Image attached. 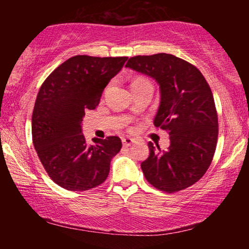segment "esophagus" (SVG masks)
<instances>
[{"label": "esophagus", "instance_id": "esophagus-1", "mask_svg": "<svg viewBox=\"0 0 249 249\" xmlns=\"http://www.w3.org/2000/svg\"><path fill=\"white\" fill-rule=\"evenodd\" d=\"M134 142H135V139H132V138H129V137L122 138V144H124V146H125V147L131 146Z\"/></svg>", "mask_w": 249, "mask_h": 249}]
</instances>
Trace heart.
<instances>
[{
	"instance_id": "b5f03b06",
	"label": "heart",
	"mask_w": 249,
	"mask_h": 249,
	"mask_svg": "<svg viewBox=\"0 0 249 249\" xmlns=\"http://www.w3.org/2000/svg\"><path fill=\"white\" fill-rule=\"evenodd\" d=\"M142 83H147V80L146 79H144V78H136V79L132 81V84H131V86L132 85H136V84H142Z\"/></svg>"
}]
</instances>
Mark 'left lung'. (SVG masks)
<instances>
[{"label":"left lung","mask_w":249,"mask_h":249,"mask_svg":"<svg viewBox=\"0 0 249 249\" xmlns=\"http://www.w3.org/2000/svg\"><path fill=\"white\" fill-rule=\"evenodd\" d=\"M125 67L154 79L160 87L155 127L166 130L168 151L148 142L142 162L147 181L175 193L198 181L212 162L217 141V114L211 88L200 71L172 54L130 57Z\"/></svg>","instance_id":"1"}]
</instances>
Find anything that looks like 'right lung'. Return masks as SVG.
I'll list each match as a JSON object with an SVG mask.
<instances>
[{
    "instance_id": "1",
    "label": "right lung",
    "mask_w": 249,
    "mask_h": 249,
    "mask_svg": "<svg viewBox=\"0 0 249 249\" xmlns=\"http://www.w3.org/2000/svg\"><path fill=\"white\" fill-rule=\"evenodd\" d=\"M127 56L76 55L56 68L37 95L32 118L33 142L51 179L64 189L83 192L105 181L111 160L120 152L117 136L87 145L81 121L94 110Z\"/></svg>"
}]
</instances>
